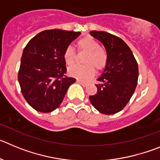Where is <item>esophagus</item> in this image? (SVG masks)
I'll list each match as a JSON object with an SVG mask.
<instances>
[{
  "label": "esophagus",
  "mask_w": 160,
  "mask_h": 160,
  "mask_svg": "<svg viewBox=\"0 0 160 160\" xmlns=\"http://www.w3.org/2000/svg\"><path fill=\"white\" fill-rule=\"evenodd\" d=\"M77 82L78 83H79V84H81L82 86H83V87H86V86H87V82H82V81H81V80H78V79H77Z\"/></svg>",
  "instance_id": "34e87169"
}]
</instances>
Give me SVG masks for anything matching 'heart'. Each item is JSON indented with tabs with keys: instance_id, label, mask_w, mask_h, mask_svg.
Returning <instances> with one entry per match:
<instances>
[{
	"instance_id": "heart-1",
	"label": "heart",
	"mask_w": 160,
	"mask_h": 160,
	"mask_svg": "<svg viewBox=\"0 0 160 160\" xmlns=\"http://www.w3.org/2000/svg\"><path fill=\"white\" fill-rule=\"evenodd\" d=\"M79 51H86L87 54L83 59L85 65L74 66L69 69V73L74 78L81 80H86L94 75L96 69L102 70L107 63V53L105 49L100 47L99 42L91 37L80 38L76 44ZM63 59L67 66L74 64L76 53L72 46H69L63 52Z\"/></svg>"
}]
</instances>
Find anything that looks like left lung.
Instances as JSON below:
<instances>
[{"instance_id":"left-lung-1","label":"left lung","mask_w":160,"mask_h":160,"mask_svg":"<svg viewBox=\"0 0 160 160\" xmlns=\"http://www.w3.org/2000/svg\"><path fill=\"white\" fill-rule=\"evenodd\" d=\"M103 44L107 63L95 85L98 91L90 96L93 107L105 114L122 111L135 92L138 77V63L132 51L123 40L104 31H90Z\"/></svg>"}]
</instances>
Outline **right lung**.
<instances>
[{
  "mask_svg": "<svg viewBox=\"0 0 160 160\" xmlns=\"http://www.w3.org/2000/svg\"><path fill=\"white\" fill-rule=\"evenodd\" d=\"M80 32L61 29L44 30L25 47L18 71V82L25 99L42 113L60 106L75 78L66 75L63 52Z\"/></svg>",
  "mask_w": 160,
  "mask_h": 160,
  "instance_id": "obj_1",
  "label": "right lung"
}]
</instances>
